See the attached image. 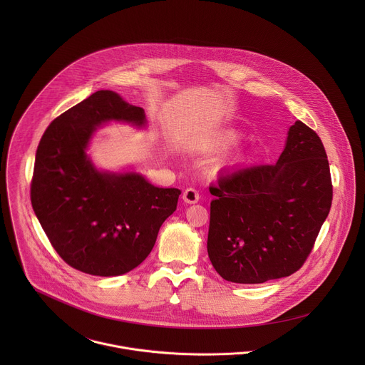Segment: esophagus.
<instances>
[{
  "label": "esophagus",
  "instance_id": "34e87169",
  "mask_svg": "<svg viewBox=\"0 0 365 365\" xmlns=\"http://www.w3.org/2000/svg\"><path fill=\"white\" fill-rule=\"evenodd\" d=\"M182 200H184V202H187V204H197V202L200 201V192H198L195 188L190 187V188H187V190L184 191Z\"/></svg>",
  "mask_w": 365,
  "mask_h": 365
}]
</instances>
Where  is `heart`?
<instances>
[{"label": "heart", "mask_w": 365, "mask_h": 365, "mask_svg": "<svg viewBox=\"0 0 365 365\" xmlns=\"http://www.w3.org/2000/svg\"><path fill=\"white\" fill-rule=\"evenodd\" d=\"M239 139V133L235 130H225V132H219L217 135H215L208 142L209 146L212 148H225L229 145L236 143Z\"/></svg>", "instance_id": "1"}]
</instances>
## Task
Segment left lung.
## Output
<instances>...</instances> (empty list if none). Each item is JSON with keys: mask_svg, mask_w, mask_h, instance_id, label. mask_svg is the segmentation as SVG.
Segmentation results:
<instances>
[{"mask_svg": "<svg viewBox=\"0 0 365 365\" xmlns=\"http://www.w3.org/2000/svg\"><path fill=\"white\" fill-rule=\"evenodd\" d=\"M208 256L236 284L298 271L331 207L329 161L317 133L297 120L275 164L223 170L209 187Z\"/></svg>", "mask_w": 365, "mask_h": 365, "instance_id": "left-lung-1", "label": "left lung"}]
</instances>
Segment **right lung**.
Returning a JSON list of instances; mask_svg holds the SVG:
<instances>
[{"mask_svg": "<svg viewBox=\"0 0 365 365\" xmlns=\"http://www.w3.org/2000/svg\"><path fill=\"white\" fill-rule=\"evenodd\" d=\"M110 120L146 125L145 110L101 90L57 116L36 150L31 202L57 255L76 269L115 277L136 268L175 210L177 188L135 171H100L87 156L93 133Z\"/></svg>", "mask_w": 365, "mask_h": 365, "instance_id": "right-lung-1", "label": "right lung"}]
</instances>
